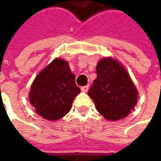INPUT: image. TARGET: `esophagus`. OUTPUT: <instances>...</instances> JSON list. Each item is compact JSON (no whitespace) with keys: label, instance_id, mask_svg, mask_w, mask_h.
<instances>
[{"label":"esophagus","instance_id":"esophagus-1","mask_svg":"<svg viewBox=\"0 0 161 161\" xmlns=\"http://www.w3.org/2000/svg\"><path fill=\"white\" fill-rule=\"evenodd\" d=\"M88 90H89V85H85V86H82L81 87V91L83 92H87Z\"/></svg>","mask_w":161,"mask_h":161}]
</instances>
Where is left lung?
I'll list each match as a JSON object with an SVG mask.
<instances>
[{
    "mask_svg": "<svg viewBox=\"0 0 161 161\" xmlns=\"http://www.w3.org/2000/svg\"><path fill=\"white\" fill-rule=\"evenodd\" d=\"M97 74L88 94L94 101L97 111L109 121L126 117L138 98L127 70L115 59L108 58L98 62Z\"/></svg>",
    "mask_w": 161,
    "mask_h": 161,
    "instance_id": "left-lung-1",
    "label": "left lung"
}]
</instances>
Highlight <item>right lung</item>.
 <instances>
[{"label": "right lung", "mask_w": 161, "mask_h": 161, "mask_svg": "<svg viewBox=\"0 0 161 161\" xmlns=\"http://www.w3.org/2000/svg\"><path fill=\"white\" fill-rule=\"evenodd\" d=\"M80 93L66 61L56 58L33 81L29 94L38 115L56 121L70 111L74 98Z\"/></svg>", "instance_id": "right-lung-1"}]
</instances>
